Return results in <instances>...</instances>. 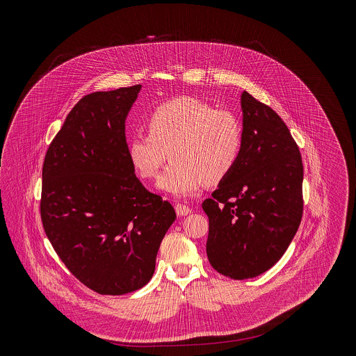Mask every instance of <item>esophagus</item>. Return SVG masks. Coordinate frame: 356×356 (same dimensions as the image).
<instances>
[{"label":"esophagus","instance_id":"1","mask_svg":"<svg viewBox=\"0 0 356 356\" xmlns=\"http://www.w3.org/2000/svg\"><path fill=\"white\" fill-rule=\"evenodd\" d=\"M175 212H177V215H179V216H185V215H189V213L192 212V209H191L189 205L178 203L175 205Z\"/></svg>","mask_w":356,"mask_h":356}]
</instances>
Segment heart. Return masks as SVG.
Returning a JSON list of instances; mask_svg holds the SVG:
<instances>
[{"label": "heart", "instance_id": "heart-1", "mask_svg": "<svg viewBox=\"0 0 356 356\" xmlns=\"http://www.w3.org/2000/svg\"><path fill=\"white\" fill-rule=\"evenodd\" d=\"M147 134L129 140V157L144 179H153L170 154L159 188L177 197L199 192L204 182L225 179L243 149V127L227 109H216L193 97H178L159 105L147 120Z\"/></svg>", "mask_w": 356, "mask_h": 356}]
</instances>
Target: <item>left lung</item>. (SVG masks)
Returning <instances> with one entry per match:
<instances>
[{
  "mask_svg": "<svg viewBox=\"0 0 356 356\" xmlns=\"http://www.w3.org/2000/svg\"><path fill=\"white\" fill-rule=\"evenodd\" d=\"M243 149L204 212L207 256L233 280L271 268L292 243L303 215V161L284 120L250 93L241 95Z\"/></svg>",
  "mask_w": 356,
  "mask_h": 356,
  "instance_id": "1",
  "label": "left lung"
}]
</instances>
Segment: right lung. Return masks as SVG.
Instances as JSON below:
<instances>
[{
	"mask_svg": "<svg viewBox=\"0 0 356 356\" xmlns=\"http://www.w3.org/2000/svg\"><path fill=\"white\" fill-rule=\"evenodd\" d=\"M141 85L75 104L42 167L41 219L56 254L83 285L124 295L149 282L172 205L144 188L129 157L124 122Z\"/></svg>",
	"mask_w": 356,
	"mask_h": 356,
	"instance_id": "obj_1",
	"label": "right lung"
}]
</instances>
